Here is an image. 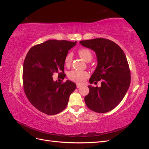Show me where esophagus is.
<instances>
[{
	"label": "esophagus",
	"instance_id": "34e87169",
	"mask_svg": "<svg viewBox=\"0 0 149 149\" xmlns=\"http://www.w3.org/2000/svg\"><path fill=\"white\" fill-rule=\"evenodd\" d=\"M81 87H82V85H80V84H77V88H80Z\"/></svg>",
	"mask_w": 149,
	"mask_h": 149
}]
</instances>
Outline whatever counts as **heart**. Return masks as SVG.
<instances>
[{
    "label": "heart",
    "instance_id": "b5f03b06",
    "mask_svg": "<svg viewBox=\"0 0 149 149\" xmlns=\"http://www.w3.org/2000/svg\"><path fill=\"white\" fill-rule=\"evenodd\" d=\"M79 56L84 61L88 62L91 61L92 58V54L90 50L87 49H80L78 51ZM72 54H68L65 58V63L66 65H69L72 62ZM68 77L72 80L77 83H83L84 80L88 77V74L86 71H81L77 70H71L68 74Z\"/></svg>",
    "mask_w": 149,
    "mask_h": 149
}]
</instances>
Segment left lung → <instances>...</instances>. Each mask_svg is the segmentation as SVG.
<instances>
[{"instance_id": "obj_1", "label": "left lung", "mask_w": 149, "mask_h": 149, "mask_svg": "<svg viewBox=\"0 0 149 149\" xmlns=\"http://www.w3.org/2000/svg\"><path fill=\"white\" fill-rule=\"evenodd\" d=\"M82 45L96 54L97 65L89 79L90 84L101 80V86H88L85 97L88 109L98 113L110 111L124 99L130 84V71L124 51L109 39L97 38L80 41Z\"/></svg>"}]
</instances>
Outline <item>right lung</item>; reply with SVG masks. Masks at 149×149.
Masks as SVG:
<instances>
[{
    "label": "right lung",
    "instance_id": "right-lung-1",
    "mask_svg": "<svg viewBox=\"0 0 149 149\" xmlns=\"http://www.w3.org/2000/svg\"><path fill=\"white\" fill-rule=\"evenodd\" d=\"M76 44V41L49 40L29 50L23 65L24 90L30 102L39 111L55 115L67 107L76 84L70 80L54 81L52 75L57 72L64 79L65 58Z\"/></svg>",
    "mask_w": 149,
    "mask_h": 149
}]
</instances>
